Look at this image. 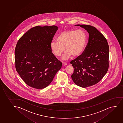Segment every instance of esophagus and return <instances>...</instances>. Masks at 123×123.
<instances>
[{
    "mask_svg": "<svg viewBox=\"0 0 123 123\" xmlns=\"http://www.w3.org/2000/svg\"><path fill=\"white\" fill-rule=\"evenodd\" d=\"M62 65L64 66H66L67 65V64L65 62H62Z\"/></svg>",
    "mask_w": 123,
    "mask_h": 123,
    "instance_id": "1",
    "label": "esophagus"
}]
</instances>
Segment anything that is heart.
I'll use <instances>...</instances> for the list:
<instances>
[{"instance_id": "heart-1", "label": "heart", "mask_w": 123, "mask_h": 123, "mask_svg": "<svg viewBox=\"0 0 123 123\" xmlns=\"http://www.w3.org/2000/svg\"><path fill=\"white\" fill-rule=\"evenodd\" d=\"M57 41L51 42L50 49L56 56H60L65 49L62 59L66 60L71 55L74 57L80 55L86 44V34L81 30H68L58 36Z\"/></svg>"}]
</instances>
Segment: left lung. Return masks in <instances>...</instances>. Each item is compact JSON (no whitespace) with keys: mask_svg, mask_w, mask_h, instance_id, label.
I'll return each mask as SVG.
<instances>
[{"mask_svg":"<svg viewBox=\"0 0 123 123\" xmlns=\"http://www.w3.org/2000/svg\"><path fill=\"white\" fill-rule=\"evenodd\" d=\"M89 34L87 45L82 55L70 62L74 68L71 76L76 85L86 88L100 81L109 68V48L104 36L92 26L77 25Z\"/></svg>","mask_w":123,"mask_h":123,"instance_id":"left-lung-1","label":"left lung"}]
</instances>
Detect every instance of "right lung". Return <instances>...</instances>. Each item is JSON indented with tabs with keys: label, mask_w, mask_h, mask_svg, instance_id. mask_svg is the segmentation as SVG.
<instances>
[{
	"label": "right lung",
	"mask_w": 123,
	"mask_h": 123,
	"mask_svg": "<svg viewBox=\"0 0 123 123\" xmlns=\"http://www.w3.org/2000/svg\"><path fill=\"white\" fill-rule=\"evenodd\" d=\"M58 27L37 26L19 39L15 50L17 72L26 84L42 89L53 80L62 63L52 52L50 44Z\"/></svg>",
	"instance_id": "1"
}]
</instances>
